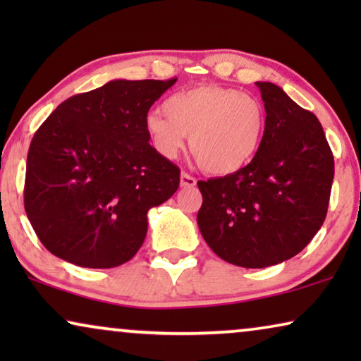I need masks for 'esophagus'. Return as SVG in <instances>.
<instances>
[{
    "label": "esophagus",
    "mask_w": 361,
    "mask_h": 361,
    "mask_svg": "<svg viewBox=\"0 0 361 361\" xmlns=\"http://www.w3.org/2000/svg\"><path fill=\"white\" fill-rule=\"evenodd\" d=\"M195 184H197L195 177L187 174V172H182V174H180V185L182 187H194Z\"/></svg>",
    "instance_id": "esophagus-1"
}]
</instances>
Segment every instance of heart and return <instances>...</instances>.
<instances>
[{"instance_id":"heart-1","label":"heart","mask_w":361,"mask_h":361,"mask_svg":"<svg viewBox=\"0 0 361 361\" xmlns=\"http://www.w3.org/2000/svg\"><path fill=\"white\" fill-rule=\"evenodd\" d=\"M164 111L145 116V131L154 149L166 159H176L190 135L192 154L210 174L243 169L263 142L264 106L235 88L200 85L177 92L164 102Z\"/></svg>"}]
</instances>
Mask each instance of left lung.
I'll use <instances>...</instances> for the list:
<instances>
[{"label":"left lung","instance_id":"obj_1","mask_svg":"<svg viewBox=\"0 0 361 361\" xmlns=\"http://www.w3.org/2000/svg\"><path fill=\"white\" fill-rule=\"evenodd\" d=\"M266 110L259 151L243 169L199 180L197 224L226 263L268 268L300 253L322 226L334 154L317 116L271 82H256Z\"/></svg>","mask_w":361,"mask_h":361}]
</instances>
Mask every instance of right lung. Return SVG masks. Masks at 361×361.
<instances>
[{
	"label": "right lung",
	"instance_id": "right-lung-1",
	"mask_svg": "<svg viewBox=\"0 0 361 361\" xmlns=\"http://www.w3.org/2000/svg\"><path fill=\"white\" fill-rule=\"evenodd\" d=\"M171 80H111L54 110L27 152L24 209L41 243L82 268H115L141 248L147 212L180 171L149 145L145 116Z\"/></svg>",
	"mask_w": 361,
	"mask_h": 361
}]
</instances>
